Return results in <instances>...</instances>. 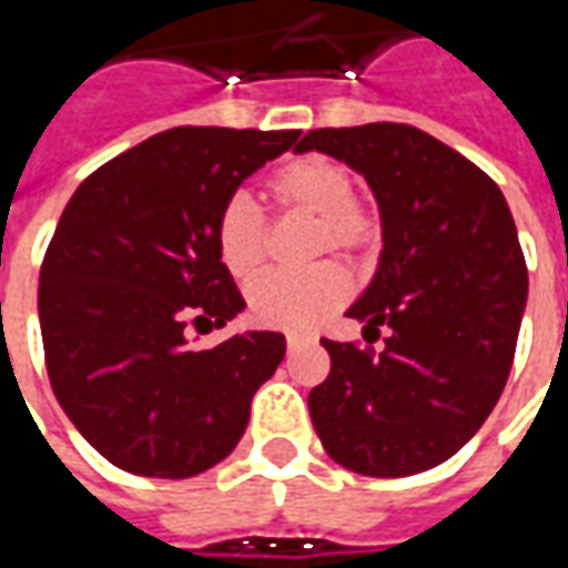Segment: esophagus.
I'll use <instances>...</instances> for the list:
<instances>
[{
  "label": "esophagus",
  "instance_id": "obj_1",
  "mask_svg": "<svg viewBox=\"0 0 568 568\" xmlns=\"http://www.w3.org/2000/svg\"><path fill=\"white\" fill-rule=\"evenodd\" d=\"M305 342H312V336H300V333H291V336H287V348H300V345H305Z\"/></svg>",
  "mask_w": 568,
  "mask_h": 568
}]
</instances>
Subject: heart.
<instances>
[{"instance_id":"obj_1","label":"heart","mask_w":568,"mask_h":568,"mask_svg":"<svg viewBox=\"0 0 568 568\" xmlns=\"http://www.w3.org/2000/svg\"><path fill=\"white\" fill-rule=\"evenodd\" d=\"M265 192L281 213L315 216L312 251H336L361 260L379 244V220L367 204L352 199L355 180L348 168L327 155H296L265 176ZM213 247L229 275L247 281L265 263L268 229L263 213L244 195L220 207L213 223ZM352 293V281L336 263H321L305 275H265L247 291V308L260 327L308 329L336 312Z\"/></svg>"}]
</instances>
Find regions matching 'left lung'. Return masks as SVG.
Wrapping results in <instances>:
<instances>
[{
	"label": "left lung",
	"mask_w": 568,
	"mask_h": 568,
	"mask_svg": "<svg viewBox=\"0 0 568 568\" xmlns=\"http://www.w3.org/2000/svg\"><path fill=\"white\" fill-rule=\"evenodd\" d=\"M367 176L382 211V260L348 308L385 348L321 339L329 376L308 394L333 462L406 477L468 444L505 392L526 260L501 189L456 149L413 124L317 128L300 140ZM369 339V336H367Z\"/></svg>",
	"instance_id": "8db88e82"
}]
</instances>
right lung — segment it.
<instances>
[{
  "label": "right lung",
  "instance_id": "1",
  "mask_svg": "<svg viewBox=\"0 0 568 568\" xmlns=\"http://www.w3.org/2000/svg\"><path fill=\"white\" fill-rule=\"evenodd\" d=\"M300 131L171 128L72 192L39 272L51 388L88 444L136 477L183 480L235 449L284 357L272 329L192 348L244 308L213 223Z\"/></svg>",
  "mask_w": 568,
  "mask_h": 568
}]
</instances>
